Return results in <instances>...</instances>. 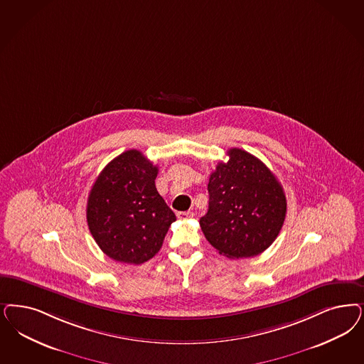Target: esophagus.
<instances>
[{
  "label": "esophagus",
  "instance_id": "esophagus-1",
  "mask_svg": "<svg viewBox=\"0 0 364 364\" xmlns=\"http://www.w3.org/2000/svg\"><path fill=\"white\" fill-rule=\"evenodd\" d=\"M177 218L180 219V220H187V219H191L192 216H193V213H191V211H184V213H177Z\"/></svg>",
  "mask_w": 364,
  "mask_h": 364
}]
</instances>
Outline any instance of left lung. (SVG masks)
<instances>
[{
	"label": "left lung",
	"instance_id": "left-lung-1",
	"mask_svg": "<svg viewBox=\"0 0 364 364\" xmlns=\"http://www.w3.org/2000/svg\"><path fill=\"white\" fill-rule=\"evenodd\" d=\"M208 181V213L200 218L205 239L228 258H249L276 240L287 198L276 176L259 159L232 148Z\"/></svg>",
	"mask_w": 364,
	"mask_h": 364
}]
</instances>
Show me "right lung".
Instances as JSON below:
<instances>
[{
    "instance_id": "1",
    "label": "right lung",
    "mask_w": 364,
    "mask_h": 364,
    "mask_svg": "<svg viewBox=\"0 0 364 364\" xmlns=\"http://www.w3.org/2000/svg\"><path fill=\"white\" fill-rule=\"evenodd\" d=\"M159 168L141 151L130 149L107 164L87 200V223L100 250L114 261L139 264L163 246L176 220L157 192Z\"/></svg>"
}]
</instances>
